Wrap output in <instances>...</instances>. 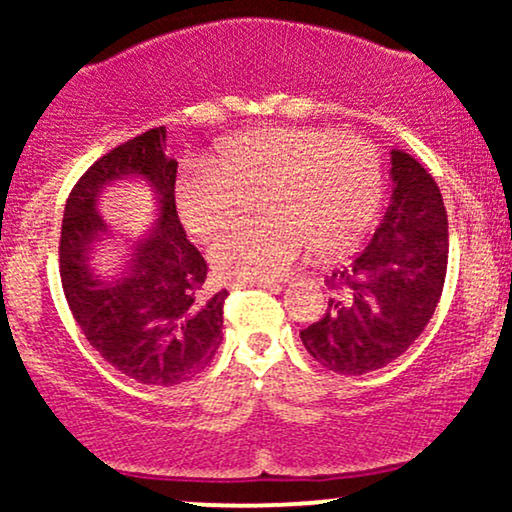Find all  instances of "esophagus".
<instances>
[{"label":"esophagus","instance_id":"obj_1","mask_svg":"<svg viewBox=\"0 0 512 512\" xmlns=\"http://www.w3.org/2000/svg\"><path fill=\"white\" fill-rule=\"evenodd\" d=\"M240 286H255V289H269V291L281 289V284H276V281H252V284H240Z\"/></svg>","mask_w":512,"mask_h":512}]
</instances>
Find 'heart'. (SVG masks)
I'll return each instance as SVG.
<instances>
[{
    "label": "heart",
    "instance_id": "obj_1",
    "mask_svg": "<svg viewBox=\"0 0 512 512\" xmlns=\"http://www.w3.org/2000/svg\"><path fill=\"white\" fill-rule=\"evenodd\" d=\"M383 163L373 144L327 129L272 127L226 139L209 161H192L175 180L180 219L199 238L243 219L216 238L209 260L240 284L281 279L313 248L330 257L349 250L375 219Z\"/></svg>",
    "mask_w": 512,
    "mask_h": 512
}]
</instances>
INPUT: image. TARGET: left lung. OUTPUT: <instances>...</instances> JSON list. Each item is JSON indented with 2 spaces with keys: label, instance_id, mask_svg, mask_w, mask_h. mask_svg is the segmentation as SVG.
Here are the masks:
<instances>
[{
  "label": "left lung",
  "instance_id": "obj_1",
  "mask_svg": "<svg viewBox=\"0 0 512 512\" xmlns=\"http://www.w3.org/2000/svg\"><path fill=\"white\" fill-rule=\"evenodd\" d=\"M390 204L363 252L330 276L337 296L301 332L332 373L363 375L402 356L424 332L448 269V214L431 173L390 151Z\"/></svg>",
  "mask_w": 512,
  "mask_h": 512
}]
</instances>
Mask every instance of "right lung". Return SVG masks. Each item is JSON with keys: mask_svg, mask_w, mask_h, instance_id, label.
Segmentation results:
<instances>
[{"mask_svg": "<svg viewBox=\"0 0 512 512\" xmlns=\"http://www.w3.org/2000/svg\"><path fill=\"white\" fill-rule=\"evenodd\" d=\"M166 127L149 129L98 158L64 207L62 289L88 344L115 370L144 385H180L214 358L228 291L204 293L207 262L175 211L178 161L163 154ZM144 184L155 197V226L132 239L102 221L105 189ZM103 242L122 247L115 273H103Z\"/></svg>", "mask_w": 512, "mask_h": 512, "instance_id": "obj_1", "label": "right lung"}]
</instances>
